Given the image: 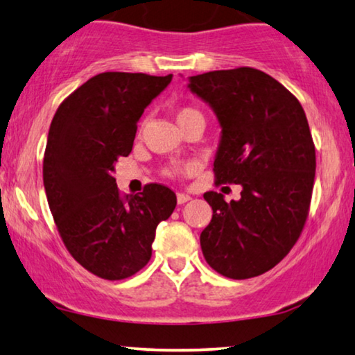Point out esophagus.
Segmentation results:
<instances>
[{"instance_id":"esophagus-1","label":"esophagus","mask_w":355,"mask_h":355,"mask_svg":"<svg viewBox=\"0 0 355 355\" xmlns=\"http://www.w3.org/2000/svg\"><path fill=\"white\" fill-rule=\"evenodd\" d=\"M191 196H187V193H178V203L179 205H182V203H186V202H189L191 200Z\"/></svg>"}]
</instances>
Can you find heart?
<instances>
[{
  "mask_svg": "<svg viewBox=\"0 0 355 355\" xmlns=\"http://www.w3.org/2000/svg\"><path fill=\"white\" fill-rule=\"evenodd\" d=\"M197 114H200V113H198V111L193 110V108H187V106H184V108H179L176 111L178 124L182 123V121H186L187 118H192V116H197ZM181 171H182L181 168H171L168 173L169 174H178V173H181Z\"/></svg>",
  "mask_w": 355,
  "mask_h": 355,
  "instance_id": "b5f03b06",
  "label": "heart"
}]
</instances>
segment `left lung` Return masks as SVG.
Returning <instances> with one entry per match:
<instances>
[{
	"instance_id": "1",
	"label": "left lung",
	"mask_w": 355,
	"mask_h": 355,
	"mask_svg": "<svg viewBox=\"0 0 355 355\" xmlns=\"http://www.w3.org/2000/svg\"><path fill=\"white\" fill-rule=\"evenodd\" d=\"M187 89L220 123L216 182L242 187L230 203L203 193L213 210L203 257L226 278H254L289 254L307 220L317 166L307 118L286 87L254 67L192 76Z\"/></svg>"
}]
</instances>
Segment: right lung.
<instances>
[{"label":"right lung","mask_w":355,"mask_h":355,"mask_svg":"<svg viewBox=\"0 0 355 355\" xmlns=\"http://www.w3.org/2000/svg\"><path fill=\"white\" fill-rule=\"evenodd\" d=\"M140 72L92 77L58 108L43 158V186L58 231L71 255L103 279L129 278L152 257L159 223L176 208L162 184L123 197L114 179L128 157L144 110L169 85Z\"/></svg>","instance_id":"right-lung-1"}]
</instances>
